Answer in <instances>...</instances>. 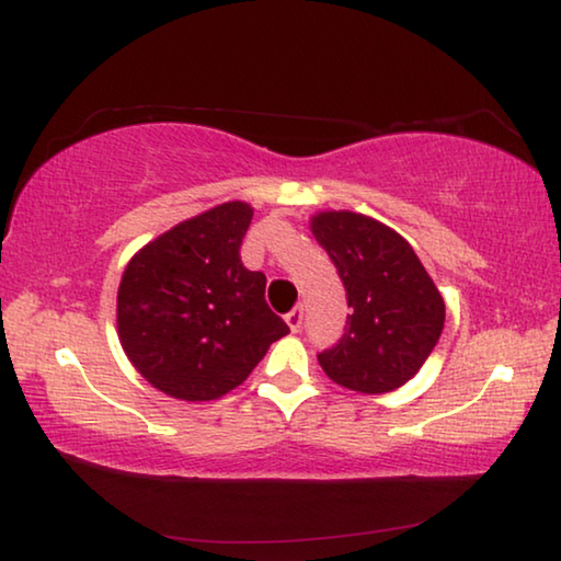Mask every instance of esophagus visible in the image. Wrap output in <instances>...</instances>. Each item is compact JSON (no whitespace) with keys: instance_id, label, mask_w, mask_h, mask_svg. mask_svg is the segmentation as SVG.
<instances>
[{"instance_id":"obj_1","label":"esophagus","mask_w":561,"mask_h":561,"mask_svg":"<svg viewBox=\"0 0 561 561\" xmlns=\"http://www.w3.org/2000/svg\"><path fill=\"white\" fill-rule=\"evenodd\" d=\"M284 319H287V324H289V329H291V332H299V329H301V322H305V307H295V309H291V312L287 314V317H284Z\"/></svg>"}]
</instances>
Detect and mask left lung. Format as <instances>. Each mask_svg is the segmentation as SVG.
I'll return each instance as SVG.
<instances>
[{"mask_svg":"<svg viewBox=\"0 0 561 561\" xmlns=\"http://www.w3.org/2000/svg\"><path fill=\"white\" fill-rule=\"evenodd\" d=\"M312 234L346 289L342 340L317 354L324 375L362 394L394 392L437 346L444 299L407 239L354 211H319Z\"/></svg>","mask_w":561,"mask_h":561,"instance_id":"1","label":"left lung"}]
</instances>
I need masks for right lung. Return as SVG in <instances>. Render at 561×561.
I'll list each match as a JSON object with an SVG mask.
<instances>
[{"label": "right lung", "mask_w": 561, "mask_h": 561, "mask_svg": "<svg viewBox=\"0 0 561 561\" xmlns=\"http://www.w3.org/2000/svg\"><path fill=\"white\" fill-rule=\"evenodd\" d=\"M252 215L244 202L219 204L139 249L124 270L119 342L159 392L186 402L232 392L289 334L266 305V277L239 256Z\"/></svg>", "instance_id": "1"}]
</instances>
